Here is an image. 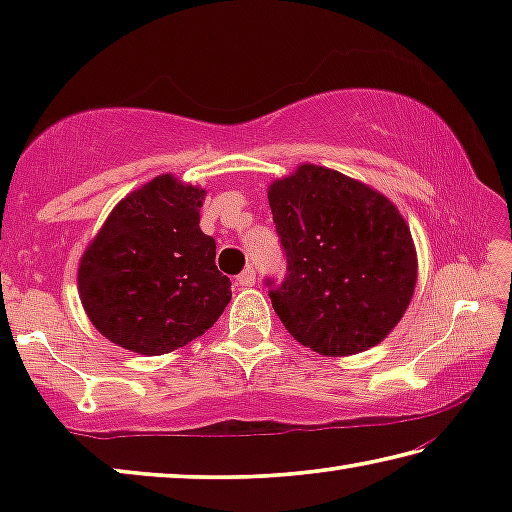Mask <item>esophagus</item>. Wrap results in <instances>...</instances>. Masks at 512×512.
Wrapping results in <instances>:
<instances>
[{
    "label": "esophagus",
    "mask_w": 512,
    "mask_h": 512,
    "mask_svg": "<svg viewBox=\"0 0 512 512\" xmlns=\"http://www.w3.org/2000/svg\"><path fill=\"white\" fill-rule=\"evenodd\" d=\"M237 284H239V287H244V289L253 287V284H255V271H253V266H246L244 271H241V273L237 275Z\"/></svg>",
    "instance_id": "1"
}]
</instances>
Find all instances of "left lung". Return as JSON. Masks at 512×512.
Wrapping results in <instances>:
<instances>
[{
	"label": "left lung",
	"mask_w": 512,
	"mask_h": 512,
	"mask_svg": "<svg viewBox=\"0 0 512 512\" xmlns=\"http://www.w3.org/2000/svg\"><path fill=\"white\" fill-rule=\"evenodd\" d=\"M287 277L268 280L275 314L298 343L350 357L386 339L418 282V255L400 210L341 171L300 164L268 185Z\"/></svg>",
	"instance_id": "obj_1"
}]
</instances>
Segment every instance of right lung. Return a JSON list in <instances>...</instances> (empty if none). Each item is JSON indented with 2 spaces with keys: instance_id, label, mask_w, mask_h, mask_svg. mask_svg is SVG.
<instances>
[{
  "instance_id": "add662e5",
  "label": "right lung",
  "mask_w": 512,
  "mask_h": 512,
  "mask_svg": "<svg viewBox=\"0 0 512 512\" xmlns=\"http://www.w3.org/2000/svg\"><path fill=\"white\" fill-rule=\"evenodd\" d=\"M205 189L155 176L108 214L79 262L90 323L119 348L158 357L210 329L232 298L201 230Z\"/></svg>"
}]
</instances>
